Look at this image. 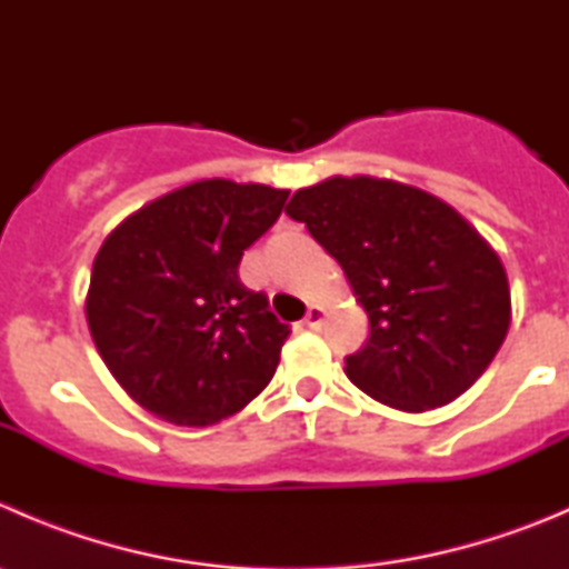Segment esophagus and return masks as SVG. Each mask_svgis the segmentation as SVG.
I'll return each mask as SVG.
<instances>
[{"label": "esophagus", "mask_w": 569, "mask_h": 569, "mask_svg": "<svg viewBox=\"0 0 569 569\" xmlns=\"http://www.w3.org/2000/svg\"><path fill=\"white\" fill-rule=\"evenodd\" d=\"M321 321H325V308L321 306H311L306 313V327H311V330H319Z\"/></svg>", "instance_id": "1"}]
</instances>
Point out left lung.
I'll return each instance as SVG.
<instances>
[{
    "label": "left lung",
    "mask_w": 569,
    "mask_h": 569,
    "mask_svg": "<svg viewBox=\"0 0 569 569\" xmlns=\"http://www.w3.org/2000/svg\"><path fill=\"white\" fill-rule=\"evenodd\" d=\"M286 214L341 263L371 336L347 377L405 412L443 407L485 375L512 321L498 252L460 211L410 183L332 176Z\"/></svg>",
    "instance_id": "8db88e82"
}]
</instances>
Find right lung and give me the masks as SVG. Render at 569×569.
Listing matches in <instances>:
<instances>
[{
    "label": "right lung",
    "instance_id": "1",
    "mask_svg": "<svg viewBox=\"0 0 569 569\" xmlns=\"http://www.w3.org/2000/svg\"><path fill=\"white\" fill-rule=\"evenodd\" d=\"M289 189L206 178L126 217L96 252L84 317L126 393L178 427H211L272 380L289 325L239 261Z\"/></svg>",
    "mask_w": 569,
    "mask_h": 569
}]
</instances>
